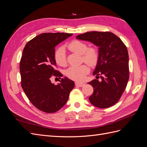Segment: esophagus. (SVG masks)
<instances>
[{
  "label": "esophagus",
  "mask_w": 147,
  "mask_h": 147,
  "mask_svg": "<svg viewBox=\"0 0 147 147\" xmlns=\"http://www.w3.org/2000/svg\"><path fill=\"white\" fill-rule=\"evenodd\" d=\"M75 85H76L77 86H78V87H82L84 85V83H82V82H75Z\"/></svg>",
  "instance_id": "34e87169"
}]
</instances>
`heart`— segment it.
<instances>
[{
    "mask_svg": "<svg viewBox=\"0 0 147 147\" xmlns=\"http://www.w3.org/2000/svg\"><path fill=\"white\" fill-rule=\"evenodd\" d=\"M67 48L71 51L81 55L82 61L91 66L97 64L99 60V53L96 47H88L87 43L78 40H74L68 45ZM56 63L60 66L64 67L67 65V59L64 47L57 48L54 54ZM90 71L89 66L84 64L80 66H72L66 70L67 77L74 80L80 81L84 79Z\"/></svg>",
    "mask_w": 147,
    "mask_h": 147,
    "instance_id": "1",
    "label": "heart"
}]
</instances>
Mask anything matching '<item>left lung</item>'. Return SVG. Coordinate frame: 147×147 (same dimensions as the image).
Masks as SVG:
<instances>
[{"label": "left lung", "instance_id": "obj_1", "mask_svg": "<svg viewBox=\"0 0 147 147\" xmlns=\"http://www.w3.org/2000/svg\"><path fill=\"white\" fill-rule=\"evenodd\" d=\"M99 47V57L93 75L101 81L93 80L88 84L94 88L89 97L91 103L105 109L115 105L121 98L129 77L127 48L116 35L110 32L91 31L76 37Z\"/></svg>", "mask_w": 147, "mask_h": 147}]
</instances>
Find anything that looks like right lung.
<instances>
[{"label":"right lung","mask_w":147,"mask_h":147,"mask_svg":"<svg viewBox=\"0 0 147 147\" xmlns=\"http://www.w3.org/2000/svg\"><path fill=\"white\" fill-rule=\"evenodd\" d=\"M72 35L68 33H43L29 41L24 48L20 70L21 86L35 107L48 113H55L65 104L75 83L67 77L55 85L52 77H63L55 69V47Z\"/></svg>","instance_id":"1"}]
</instances>
